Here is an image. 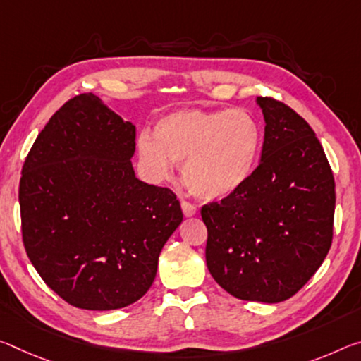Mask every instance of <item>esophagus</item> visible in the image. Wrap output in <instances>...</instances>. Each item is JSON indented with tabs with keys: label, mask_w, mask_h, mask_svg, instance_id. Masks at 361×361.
<instances>
[{
	"label": "esophagus",
	"mask_w": 361,
	"mask_h": 361,
	"mask_svg": "<svg viewBox=\"0 0 361 361\" xmlns=\"http://www.w3.org/2000/svg\"><path fill=\"white\" fill-rule=\"evenodd\" d=\"M181 209H183V214H185V216H192V215H196V212H197V209L188 201H181Z\"/></svg>",
	"instance_id": "34e87169"
}]
</instances>
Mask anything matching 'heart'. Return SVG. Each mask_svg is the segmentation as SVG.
<instances>
[{
	"mask_svg": "<svg viewBox=\"0 0 361 361\" xmlns=\"http://www.w3.org/2000/svg\"><path fill=\"white\" fill-rule=\"evenodd\" d=\"M262 146L263 130L250 112L188 109L160 118L154 136L141 135L138 154L157 180L169 178L175 164H181L188 190L215 201L236 192L252 176Z\"/></svg>",
	"mask_w": 361,
	"mask_h": 361,
	"instance_id": "1",
	"label": "heart"
}]
</instances>
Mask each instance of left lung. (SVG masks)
Listing matches in <instances>:
<instances>
[{"mask_svg":"<svg viewBox=\"0 0 361 361\" xmlns=\"http://www.w3.org/2000/svg\"><path fill=\"white\" fill-rule=\"evenodd\" d=\"M262 159L236 192L201 209L212 276L241 300H288L333 243L336 185L322 142L288 104L259 96Z\"/></svg>","mask_w":361,"mask_h":361,"instance_id":"obj_1","label":"left lung"}]
</instances>
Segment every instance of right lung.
Masks as SVG:
<instances>
[{"label":"right lung","mask_w":361,"mask_h":361,"mask_svg":"<svg viewBox=\"0 0 361 361\" xmlns=\"http://www.w3.org/2000/svg\"><path fill=\"white\" fill-rule=\"evenodd\" d=\"M136 128L93 93L68 99L39 131L19 183L22 241L67 304L116 310L147 293L183 220L176 194L135 176Z\"/></svg>","instance_id":"1"}]
</instances>
